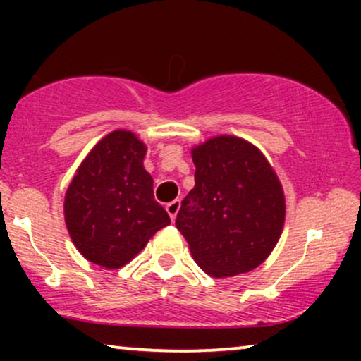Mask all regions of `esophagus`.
<instances>
[{"label":"esophagus","instance_id":"obj_1","mask_svg":"<svg viewBox=\"0 0 361 361\" xmlns=\"http://www.w3.org/2000/svg\"><path fill=\"white\" fill-rule=\"evenodd\" d=\"M180 207H181L180 200H173L166 205V212L169 214V217H171V221H175V219H176L178 212H180Z\"/></svg>","mask_w":361,"mask_h":361}]
</instances>
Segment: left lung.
<instances>
[{"label":"left lung","instance_id":"8db88e82","mask_svg":"<svg viewBox=\"0 0 361 361\" xmlns=\"http://www.w3.org/2000/svg\"><path fill=\"white\" fill-rule=\"evenodd\" d=\"M195 186L176 227L198 267L234 276L259 267L279 243L283 190L267 157L247 140L219 135L192 149Z\"/></svg>","mask_w":361,"mask_h":361}]
</instances>
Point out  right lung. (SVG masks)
Segmentation results:
<instances>
[{
    "instance_id": "add662e5",
    "label": "right lung",
    "mask_w": 361,
    "mask_h": 361,
    "mask_svg": "<svg viewBox=\"0 0 361 361\" xmlns=\"http://www.w3.org/2000/svg\"><path fill=\"white\" fill-rule=\"evenodd\" d=\"M144 156L146 146L134 132H110L91 149L66 192V226L91 263L123 267L171 222L154 200Z\"/></svg>"
}]
</instances>
